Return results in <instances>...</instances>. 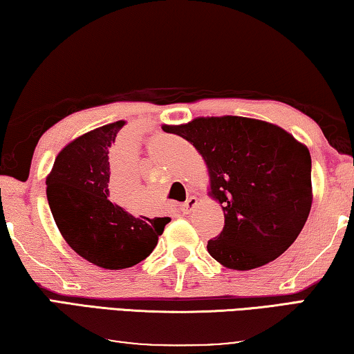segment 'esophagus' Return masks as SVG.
Listing matches in <instances>:
<instances>
[{
	"label": "esophagus",
	"instance_id": "esophagus-1",
	"mask_svg": "<svg viewBox=\"0 0 354 354\" xmlns=\"http://www.w3.org/2000/svg\"><path fill=\"white\" fill-rule=\"evenodd\" d=\"M196 204H198V199H196L194 196H192V198H188L187 203L180 205V209H182V212H183L185 215H188L189 212H192L196 207Z\"/></svg>",
	"mask_w": 354,
	"mask_h": 354
}]
</instances>
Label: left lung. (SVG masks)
<instances>
[{
    "instance_id": "left-lung-1",
    "label": "left lung",
    "mask_w": 354,
    "mask_h": 354,
    "mask_svg": "<svg viewBox=\"0 0 354 354\" xmlns=\"http://www.w3.org/2000/svg\"><path fill=\"white\" fill-rule=\"evenodd\" d=\"M166 133L199 151L209 194L221 204L225 227L210 239V257L234 270L270 263L296 241L312 207V158L306 145L257 118L198 117Z\"/></svg>"
}]
</instances>
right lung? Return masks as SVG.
<instances>
[{"instance_id":"obj_1","label":"right lung","mask_w":354,"mask_h":354,"mask_svg":"<svg viewBox=\"0 0 354 354\" xmlns=\"http://www.w3.org/2000/svg\"><path fill=\"white\" fill-rule=\"evenodd\" d=\"M123 124L109 123L71 140L46 178L48 205L64 241L79 257L111 270L149 257L171 221L134 216L109 199V150Z\"/></svg>"}]
</instances>
